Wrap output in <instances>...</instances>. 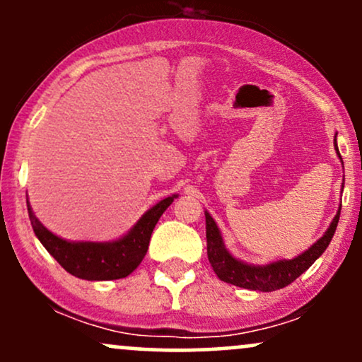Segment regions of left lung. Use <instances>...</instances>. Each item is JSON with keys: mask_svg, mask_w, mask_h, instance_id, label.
Segmentation results:
<instances>
[{"mask_svg": "<svg viewBox=\"0 0 362 362\" xmlns=\"http://www.w3.org/2000/svg\"><path fill=\"white\" fill-rule=\"evenodd\" d=\"M335 151L340 156L337 144H335ZM344 187V185H342ZM342 207V206H340ZM340 207L335 214L334 221L330 223L328 230L323 233L317 243H313L306 252H303L301 255L294 257L291 260H277L271 262V264L265 265H253L247 264L235 259L228 248L224 247L221 231H219L218 224L213 219L207 211L206 214V238H207V259H209L211 265H213V271L219 279L228 282V284L238 286V288L252 289V291H269L282 289L286 286L291 284L293 281H296L306 269H310L313 265V262L327 250L328 243L332 242V236H334L335 230H337V223L340 218Z\"/></svg>", "mask_w": 362, "mask_h": 362, "instance_id": "8db88e82", "label": "left lung"}]
</instances>
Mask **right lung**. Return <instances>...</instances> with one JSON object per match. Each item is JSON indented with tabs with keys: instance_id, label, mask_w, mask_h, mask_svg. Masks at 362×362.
<instances>
[{
	"instance_id": "add662e5",
	"label": "right lung",
	"mask_w": 362,
	"mask_h": 362,
	"mask_svg": "<svg viewBox=\"0 0 362 362\" xmlns=\"http://www.w3.org/2000/svg\"><path fill=\"white\" fill-rule=\"evenodd\" d=\"M177 197L173 194L158 202L141 216L129 233L114 242H68L51 233L35 218L28 201L27 209L35 236L64 271L86 281H112L127 277L141 264L158 219Z\"/></svg>"
}]
</instances>
